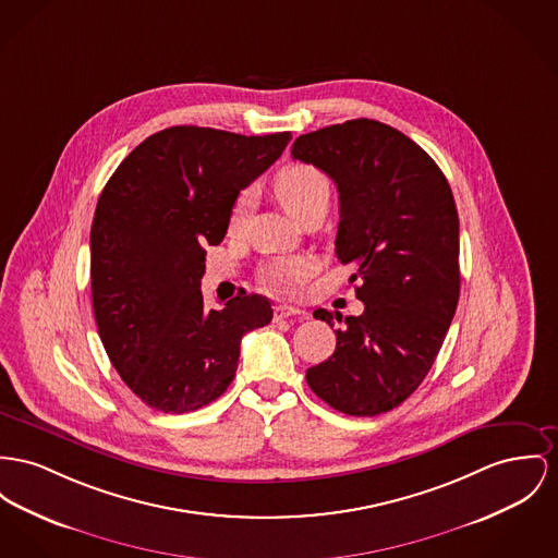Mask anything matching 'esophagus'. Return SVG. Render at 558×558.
<instances>
[{
  "instance_id": "obj_1",
  "label": "esophagus",
  "mask_w": 558,
  "mask_h": 558,
  "mask_svg": "<svg viewBox=\"0 0 558 558\" xmlns=\"http://www.w3.org/2000/svg\"><path fill=\"white\" fill-rule=\"evenodd\" d=\"M304 317H308V313L294 308V306H288V304L275 306V319H304Z\"/></svg>"
}]
</instances>
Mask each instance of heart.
Wrapping results in <instances>:
<instances>
[{
    "label": "heart",
    "mask_w": 558,
    "mask_h": 558,
    "mask_svg": "<svg viewBox=\"0 0 558 558\" xmlns=\"http://www.w3.org/2000/svg\"><path fill=\"white\" fill-rule=\"evenodd\" d=\"M277 201L286 207V211L300 218L304 211L313 207H328L330 201V180L324 171L313 165L294 162L283 167L272 182ZM245 203L243 198L230 211V230H236L243 222ZM315 272V262L306 256H286L277 260L266 262L260 268L262 283L275 294H296L298 290L311 279Z\"/></svg>",
    "instance_id": "1"
}]
</instances>
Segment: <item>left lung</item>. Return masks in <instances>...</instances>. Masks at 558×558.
Returning <instances> with one entry per match:
<instances>
[{
	"label": "left lung",
	"mask_w": 558,
	"mask_h": 558,
	"mask_svg": "<svg viewBox=\"0 0 558 558\" xmlns=\"http://www.w3.org/2000/svg\"><path fill=\"white\" fill-rule=\"evenodd\" d=\"M294 160L335 180L336 256L353 264L360 317L313 313L335 328L336 351L306 371L332 409L376 416L423 383L459 302V216L445 173L398 129L357 118L300 135Z\"/></svg>",
	"instance_id": "left-lung-1"
}]
</instances>
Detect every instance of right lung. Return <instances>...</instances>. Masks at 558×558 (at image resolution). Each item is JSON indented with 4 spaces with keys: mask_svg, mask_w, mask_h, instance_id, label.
Instances as JSON below:
<instances>
[{
    "mask_svg": "<svg viewBox=\"0 0 558 558\" xmlns=\"http://www.w3.org/2000/svg\"><path fill=\"white\" fill-rule=\"evenodd\" d=\"M292 133L236 135L171 126L149 135L113 171L90 228L93 313L120 378L149 409L182 414L220 398L241 338L272 319L247 294L205 311V247L222 243L243 187Z\"/></svg>",
    "mask_w": 558,
    "mask_h": 558,
    "instance_id": "right-lung-1",
    "label": "right lung"
}]
</instances>
